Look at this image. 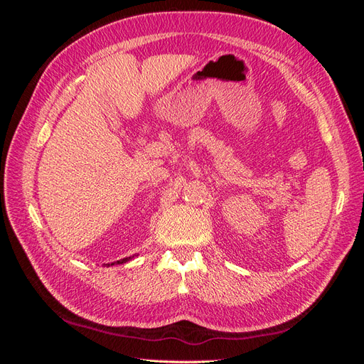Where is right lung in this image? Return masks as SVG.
<instances>
[{
	"label": "right lung",
	"mask_w": 364,
	"mask_h": 364,
	"mask_svg": "<svg viewBox=\"0 0 364 364\" xmlns=\"http://www.w3.org/2000/svg\"><path fill=\"white\" fill-rule=\"evenodd\" d=\"M129 259H132V257H127V258H123V259H119V261H115V262H111V266H114V264H123V262H127ZM109 266V264H107Z\"/></svg>",
	"instance_id": "obj_1"
}]
</instances>
